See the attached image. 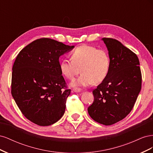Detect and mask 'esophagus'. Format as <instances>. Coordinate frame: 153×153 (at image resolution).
<instances>
[{
	"instance_id": "1",
	"label": "esophagus",
	"mask_w": 153,
	"mask_h": 153,
	"mask_svg": "<svg viewBox=\"0 0 153 153\" xmlns=\"http://www.w3.org/2000/svg\"><path fill=\"white\" fill-rule=\"evenodd\" d=\"M73 91L75 92H81V89H79V88H74Z\"/></svg>"
}]
</instances>
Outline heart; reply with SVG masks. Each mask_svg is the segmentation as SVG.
<instances>
[{
	"label": "heart",
	"mask_w": 153,
	"mask_h": 153,
	"mask_svg": "<svg viewBox=\"0 0 153 153\" xmlns=\"http://www.w3.org/2000/svg\"><path fill=\"white\" fill-rule=\"evenodd\" d=\"M71 59H64L60 63V70L67 79L73 80L82 73L81 76L72 82L73 86H87L103 82L108 75L110 59L107 51L89 45L77 47L71 53Z\"/></svg>",
	"instance_id": "b5f03b06"
}]
</instances>
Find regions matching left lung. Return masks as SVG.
Listing matches in <instances>:
<instances>
[{"instance_id": "8db88e82", "label": "left lung", "mask_w": 153, "mask_h": 153, "mask_svg": "<svg viewBox=\"0 0 153 153\" xmlns=\"http://www.w3.org/2000/svg\"><path fill=\"white\" fill-rule=\"evenodd\" d=\"M102 40L108 51L110 71L92 91L94 100L87 110L94 121L108 126L123 119L131 111L141 90L142 74L135 53L115 39Z\"/></svg>"}]
</instances>
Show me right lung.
Segmentation results:
<instances>
[{
  "label": "right lung",
  "mask_w": 153,
  "mask_h": 153,
  "mask_svg": "<svg viewBox=\"0 0 153 153\" xmlns=\"http://www.w3.org/2000/svg\"><path fill=\"white\" fill-rule=\"evenodd\" d=\"M74 47L41 38L17 55L12 69L11 94L23 115L31 122L50 126L65 112L71 89H67L59 59Z\"/></svg>",
  "instance_id": "add662e5"
}]
</instances>
